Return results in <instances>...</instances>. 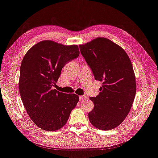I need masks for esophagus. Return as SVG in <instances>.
I'll return each mask as SVG.
<instances>
[{
  "mask_svg": "<svg viewBox=\"0 0 158 158\" xmlns=\"http://www.w3.org/2000/svg\"><path fill=\"white\" fill-rule=\"evenodd\" d=\"M86 98H87V97H86V95H81V96H79V99H81V100L85 99H86Z\"/></svg>",
  "mask_w": 158,
  "mask_h": 158,
  "instance_id": "1",
  "label": "esophagus"
}]
</instances>
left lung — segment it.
Returning a JSON list of instances; mask_svg holds the SVG:
<instances>
[{"mask_svg":"<svg viewBox=\"0 0 158 158\" xmlns=\"http://www.w3.org/2000/svg\"><path fill=\"white\" fill-rule=\"evenodd\" d=\"M79 48L95 79L102 82L99 94L90 98L94 107L88 114L89 120L98 129L112 130L124 121L135 98V76L131 60L120 46L105 37L80 44Z\"/></svg>","mask_w":158,"mask_h":158,"instance_id":"obj_1","label":"left lung"}]
</instances>
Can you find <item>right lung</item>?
Instances as JSON below:
<instances>
[{
  "instance_id": "right-lung-1",
  "label": "right lung",
  "mask_w": 158,
  "mask_h": 158,
  "mask_svg": "<svg viewBox=\"0 0 158 158\" xmlns=\"http://www.w3.org/2000/svg\"><path fill=\"white\" fill-rule=\"evenodd\" d=\"M79 55L77 45L42 40L26 52L20 68L19 88L26 110L41 129L62 128L77 105L79 96L58 92L56 85L63 66Z\"/></svg>"
}]
</instances>
